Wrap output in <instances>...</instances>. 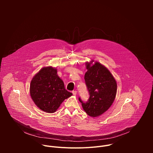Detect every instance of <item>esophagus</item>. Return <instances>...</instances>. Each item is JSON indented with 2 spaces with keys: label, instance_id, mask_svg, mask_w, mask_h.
<instances>
[{
  "label": "esophagus",
  "instance_id": "34e87169",
  "mask_svg": "<svg viewBox=\"0 0 153 153\" xmlns=\"http://www.w3.org/2000/svg\"><path fill=\"white\" fill-rule=\"evenodd\" d=\"M73 94L74 96H76L77 94V91H73Z\"/></svg>",
  "mask_w": 153,
  "mask_h": 153
}]
</instances>
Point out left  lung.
<instances>
[{
    "label": "left lung",
    "mask_w": 153,
    "mask_h": 153,
    "mask_svg": "<svg viewBox=\"0 0 153 153\" xmlns=\"http://www.w3.org/2000/svg\"><path fill=\"white\" fill-rule=\"evenodd\" d=\"M94 60L86 63L87 71L85 81L90 97L84 102L79 97L83 110L88 116L98 117L107 111L113 104L117 93V83L105 66Z\"/></svg>",
    "instance_id": "left-lung-1"
}]
</instances>
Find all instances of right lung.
Segmentation results:
<instances>
[{
    "mask_svg": "<svg viewBox=\"0 0 153 153\" xmlns=\"http://www.w3.org/2000/svg\"><path fill=\"white\" fill-rule=\"evenodd\" d=\"M30 91L37 106L48 113L56 112L63 100L73 95L65 88L57 69L52 67L42 68L33 77Z\"/></svg>",
    "mask_w": 153,
    "mask_h": 153,
    "instance_id": "add662e5",
    "label": "right lung"
}]
</instances>
